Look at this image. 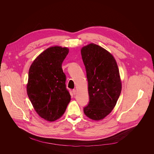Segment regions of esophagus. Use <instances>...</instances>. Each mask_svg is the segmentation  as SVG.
<instances>
[{
    "mask_svg": "<svg viewBox=\"0 0 154 154\" xmlns=\"http://www.w3.org/2000/svg\"><path fill=\"white\" fill-rule=\"evenodd\" d=\"M72 92H73V95H76V89H73L72 91Z\"/></svg>",
    "mask_w": 154,
    "mask_h": 154,
    "instance_id": "obj_1",
    "label": "esophagus"
}]
</instances>
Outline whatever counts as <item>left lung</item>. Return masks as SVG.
Segmentation results:
<instances>
[{"label":"left lung","instance_id":"1","mask_svg":"<svg viewBox=\"0 0 154 154\" xmlns=\"http://www.w3.org/2000/svg\"><path fill=\"white\" fill-rule=\"evenodd\" d=\"M85 66L89 102L84 114L93 120H101L116 105L122 91L119 70L114 56L105 48L90 43L82 47Z\"/></svg>","mask_w":154,"mask_h":154}]
</instances>
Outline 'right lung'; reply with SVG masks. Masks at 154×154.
<instances>
[{
    "mask_svg": "<svg viewBox=\"0 0 154 154\" xmlns=\"http://www.w3.org/2000/svg\"><path fill=\"white\" fill-rule=\"evenodd\" d=\"M67 47L55 45L40 53L29 67L26 92L34 109L48 122L60 119L70 101L62 64Z\"/></svg>",
    "mask_w": 154,
    "mask_h": 154,
    "instance_id": "add662e5",
    "label": "right lung"
}]
</instances>
